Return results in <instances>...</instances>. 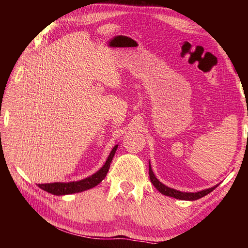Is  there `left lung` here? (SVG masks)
<instances>
[{
    "label": "left lung",
    "mask_w": 248,
    "mask_h": 248,
    "mask_svg": "<svg viewBox=\"0 0 248 248\" xmlns=\"http://www.w3.org/2000/svg\"><path fill=\"white\" fill-rule=\"evenodd\" d=\"M149 175H150V179H151V183L153 184V186L156 188V189L161 192V194L165 195V196H169V197H173V198L176 199H180V200H197V199H200L204 197L205 195L210 194V192L213 191L217 187V185L215 187L212 188H209V189H204V190H201L198 192H182V191H178L176 189H173V188H170L165 186V185H163L159 180L155 177L154 174H153V170L151 169V165H149Z\"/></svg>",
    "instance_id": "1"
}]
</instances>
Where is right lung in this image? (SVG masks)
<instances>
[{
	"instance_id": "add662e5",
	"label": "right lung",
	"mask_w": 248,
	"mask_h": 248,
	"mask_svg": "<svg viewBox=\"0 0 248 248\" xmlns=\"http://www.w3.org/2000/svg\"><path fill=\"white\" fill-rule=\"evenodd\" d=\"M117 148H118V145L114 146V149L111 150V152L109 154V156L107 158L106 163L104 164V166L97 171V173L90 176V177L79 180V182L38 184V187L45 191L50 192V194L60 196V195H69V194H75V192H81L97 186V185L102 182L105 177H106Z\"/></svg>"
}]
</instances>
